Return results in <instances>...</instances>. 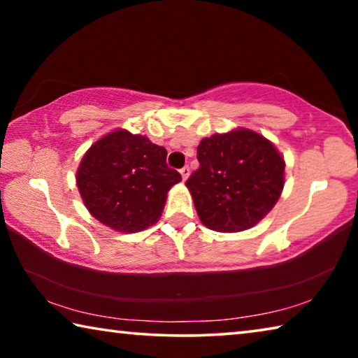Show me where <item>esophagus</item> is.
I'll use <instances>...</instances> for the list:
<instances>
[{
  "mask_svg": "<svg viewBox=\"0 0 358 358\" xmlns=\"http://www.w3.org/2000/svg\"><path fill=\"white\" fill-rule=\"evenodd\" d=\"M180 173H181V177H183V180H186L187 177H189V167L185 166L183 169H180Z\"/></svg>",
  "mask_w": 358,
  "mask_h": 358,
  "instance_id": "obj_1",
  "label": "esophagus"
}]
</instances>
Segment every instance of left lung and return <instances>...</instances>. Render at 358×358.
<instances>
[{
	"mask_svg": "<svg viewBox=\"0 0 358 358\" xmlns=\"http://www.w3.org/2000/svg\"><path fill=\"white\" fill-rule=\"evenodd\" d=\"M199 169L186 181L203 226L241 232L275 207L284 187V159L275 145L251 129L205 137Z\"/></svg>",
	"mask_w": 358,
	"mask_h": 358,
	"instance_id": "8db88e82",
	"label": "left lung"
}]
</instances>
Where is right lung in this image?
Segmentation results:
<instances>
[{"instance_id": "obj_1", "label": "right lung", "mask_w": 358, "mask_h": 358, "mask_svg": "<svg viewBox=\"0 0 358 358\" xmlns=\"http://www.w3.org/2000/svg\"><path fill=\"white\" fill-rule=\"evenodd\" d=\"M166 157L164 147L124 129L99 138L77 171L85 207L118 232L147 229L159 220L169 189L181 181Z\"/></svg>"}]
</instances>
